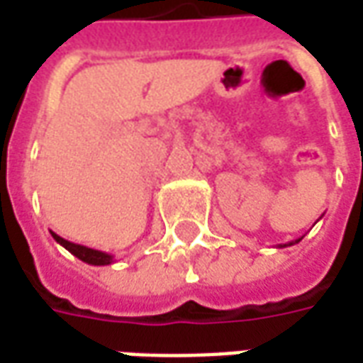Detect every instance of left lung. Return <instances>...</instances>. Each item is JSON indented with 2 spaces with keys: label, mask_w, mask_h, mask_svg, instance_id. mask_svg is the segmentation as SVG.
<instances>
[{
  "label": "left lung",
  "mask_w": 363,
  "mask_h": 363,
  "mask_svg": "<svg viewBox=\"0 0 363 363\" xmlns=\"http://www.w3.org/2000/svg\"><path fill=\"white\" fill-rule=\"evenodd\" d=\"M299 241H301V239H296V241H291V243H288V245H281V247H289V245H296V243H299Z\"/></svg>",
  "instance_id": "obj_1"
}]
</instances>
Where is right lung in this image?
<instances>
[{
    "mask_svg": "<svg viewBox=\"0 0 363 363\" xmlns=\"http://www.w3.org/2000/svg\"><path fill=\"white\" fill-rule=\"evenodd\" d=\"M52 237L56 239V243H60L64 249L72 252L74 257H77L83 262H87V264H93V267H106V264H112L114 262V257L108 255V252L103 251H96V249H91V247H85V245H77L72 243V241H67L64 237L56 235L54 231H50Z\"/></svg>",
    "mask_w": 363,
    "mask_h": 363,
    "instance_id": "right-lung-1",
    "label": "right lung"
}]
</instances>
